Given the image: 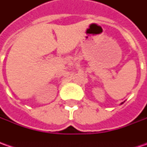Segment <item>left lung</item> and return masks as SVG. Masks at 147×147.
Here are the masks:
<instances>
[{
    "label": "left lung",
    "mask_w": 147,
    "mask_h": 147,
    "mask_svg": "<svg viewBox=\"0 0 147 147\" xmlns=\"http://www.w3.org/2000/svg\"><path fill=\"white\" fill-rule=\"evenodd\" d=\"M123 102H122V103H121V105H122V104H123Z\"/></svg>",
    "instance_id": "1"
}]
</instances>
